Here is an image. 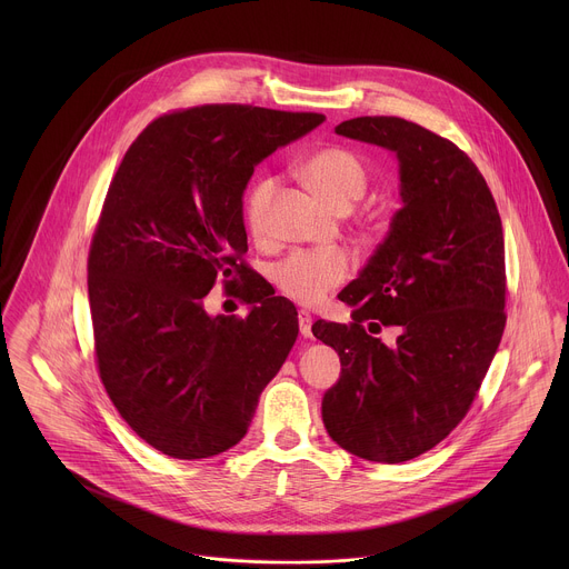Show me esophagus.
Wrapping results in <instances>:
<instances>
[{"mask_svg": "<svg viewBox=\"0 0 569 569\" xmlns=\"http://www.w3.org/2000/svg\"><path fill=\"white\" fill-rule=\"evenodd\" d=\"M297 319H299V333H301V338H312V331H310L312 315L308 310H299Z\"/></svg>", "mask_w": 569, "mask_h": 569, "instance_id": "34e87169", "label": "esophagus"}]
</instances>
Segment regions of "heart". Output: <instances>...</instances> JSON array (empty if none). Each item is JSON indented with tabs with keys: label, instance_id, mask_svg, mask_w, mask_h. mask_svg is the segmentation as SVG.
Masks as SVG:
<instances>
[{
	"label": "heart",
	"instance_id": "obj_1",
	"mask_svg": "<svg viewBox=\"0 0 569 569\" xmlns=\"http://www.w3.org/2000/svg\"><path fill=\"white\" fill-rule=\"evenodd\" d=\"M303 173L308 182L336 209H351L367 191L369 171L362 157L349 148L331 146L315 152ZM279 180L266 176L257 180L246 198V224L254 240H268L272 233V207ZM353 270V259L345 250H299L274 268L277 288L301 306H317L340 288Z\"/></svg>",
	"mask_w": 569,
	"mask_h": 569
}]
</instances>
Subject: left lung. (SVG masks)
Masks as SVG:
<instances>
[{"mask_svg":"<svg viewBox=\"0 0 569 569\" xmlns=\"http://www.w3.org/2000/svg\"><path fill=\"white\" fill-rule=\"evenodd\" d=\"M338 134L398 157L400 200L387 238L338 299L351 323L317 319L340 380L321 419L347 452L400 463L468 415L505 333V233L489 184L452 141L398 117L342 121ZM399 329L387 348L370 333Z\"/></svg>","mask_w":569,"mask_h":569,"instance_id":"1","label":"left lung"}]
</instances>
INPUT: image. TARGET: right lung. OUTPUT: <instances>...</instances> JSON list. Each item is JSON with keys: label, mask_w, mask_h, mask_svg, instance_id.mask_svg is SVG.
Masks as SVG:
<instances>
[{"label": "right lung", "mask_w": 569, "mask_h": 569, "mask_svg": "<svg viewBox=\"0 0 569 569\" xmlns=\"http://www.w3.org/2000/svg\"><path fill=\"white\" fill-rule=\"evenodd\" d=\"M321 121L200 106L157 117L121 159L88 259L94 353L114 408L159 452L236 446L297 340V308L259 279L242 292L248 317H209L202 299L218 277H254L242 191L259 161Z\"/></svg>", "instance_id": "1"}]
</instances>
